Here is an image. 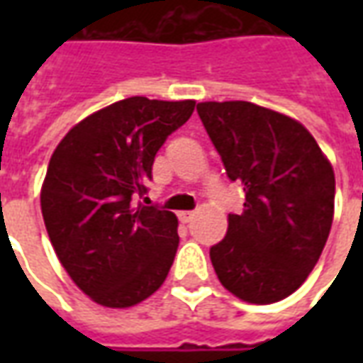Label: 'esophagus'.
Returning <instances> with one entry per match:
<instances>
[{
	"instance_id": "esophagus-1",
	"label": "esophagus",
	"mask_w": 363,
	"mask_h": 363,
	"mask_svg": "<svg viewBox=\"0 0 363 363\" xmlns=\"http://www.w3.org/2000/svg\"><path fill=\"white\" fill-rule=\"evenodd\" d=\"M192 218H194V212H179V220L182 223H189V221H192Z\"/></svg>"
}]
</instances>
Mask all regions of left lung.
<instances>
[{
	"instance_id": "obj_1",
	"label": "left lung",
	"mask_w": 363,
	"mask_h": 363,
	"mask_svg": "<svg viewBox=\"0 0 363 363\" xmlns=\"http://www.w3.org/2000/svg\"><path fill=\"white\" fill-rule=\"evenodd\" d=\"M225 173L245 190L243 213L210 249L233 296L267 305L294 294L317 264L335 213V171L307 128L247 101L198 103Z\"/></svg>"
}]
</instances>
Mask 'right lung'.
Listing matches in <instances>:
<instances>
[{
    "label": "right lung",
    "instance_id": "1",
    "mask_svg": "<svg viewBox=\"0 0 363 363\" xmlns=\"http://www.w3.org/2000/svg\"><path fill=\"white\" fill-rule=\"evenodd\" d=\"M194 101L130 96L75 124L54 150L40 208L69 278L99 305L124 309L157 291L179 247L177 216L132 204L159 147Z\"/></svg>",
    "mask_w": 363,
    "mask_h": 363
}]
</instances>
